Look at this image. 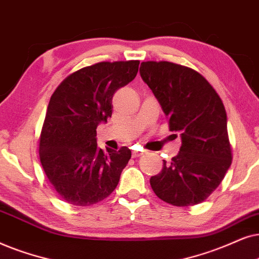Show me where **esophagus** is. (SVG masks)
<instances>
[{
    "label": "esophagus",
    "mask_w": 259,
    "mask_h": 259,
    "mask_svg": "<svg viewBox=\"0 0 259 259\" xmlns=\"http://www.w3.org/2000/svg\"><path fill=\"white\" fill-rule=\"evenodd\" d=\"M143 154H144L143 150H133V157H139Z\"/></svg>",
    "instance_id": "1"
}]
</instances>
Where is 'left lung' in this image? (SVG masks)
<instances>
[{"label":"left lung","mask_w":259,"mask_h":259,"mask_svg":"<svg viewBox=\"0 0 259 259\" xmlns=\"http://www.w3.org/2000/svg\"><path fill=\"white\" fill-rule=\"evenodd\" d=\"M140 73L168 118L181 147L169 163L150 178L155 194L184 207L205 201L232 162L222 98L199 72L169 61H143Z\"/></svg>","instance_id":"obj_1"}]
</instances>
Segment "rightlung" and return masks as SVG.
Masks as SVG:
<instances>
[{
	"label": "right lung",
	"mask_w": 259,
	"mask_h": 259,
	"mask_svg": "<svg viewBox=\"0 0 259 259\" xmlns=\"http://www.w3.org/2000/svg\"><path fill=\"white\" fill-rule=\"evenodd\" d=\"M139 60L102 61L67 75L48 104L39 141L45 174L63 200L91 206L115 191L132 151L97 147V125L112 115V97L139 71Z\"/></svg>",
	"instance_id": "right-lung-1"
}]
</instances>
